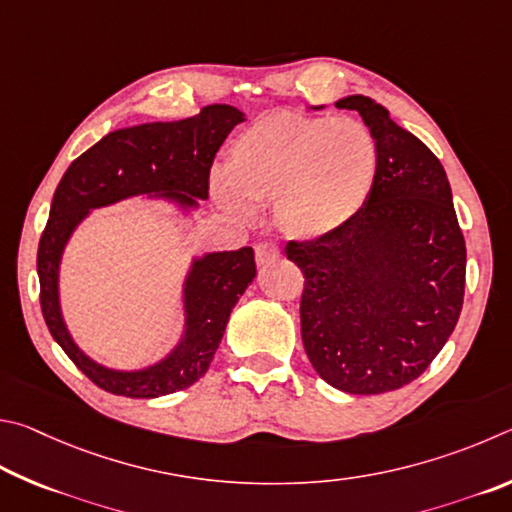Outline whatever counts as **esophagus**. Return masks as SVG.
I'll list each match as a JSON object with an SVG mask.
<instances>
[{
  "label": "esophagus",
  "instance_id": "esophagus-1",
  "mask_svg": "<svg viewBox=\"0 0 512 512\" xmlns=\"http://www.w3.org/2000/svg\"><path fill=\"white\" fill-rule=\"evenodd\" d=\"M281 251L274 242H258L256 245V263L258 265H270L274 261H279Z\"/></svg>",
  "mask_w": 512,
  "mask_h": 512
}]
</instances>
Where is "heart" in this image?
<instances>
[{"label":"heart","instance_id":"heart-1","mask_svg":"<svg viewBox=\"0 0 512 512\" xmlns=\"http://www.w3.org/2000/svg\"><path fill=\"white\" fill-rule=\"evenodd\" d=\"M378 146L355 119L274 112L233 139L227 175H213V195L247 218L272 202L279 229L294 240H324L342 231L371 195Z\"/></svg>","mask_w":512,"mask_h":512}]
</instances>
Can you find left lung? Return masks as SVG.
<instances>
[{"mask_svg":"<svg viewBox=\"0 0 512 512\" xmlns=\"http://www.w3.org/2000/svg\"><path fill=\"white\" fill-rule=\"evenodd\" d=\"M335 105L360 112L369 128L375 184L342 231L292 240L285 254L306 276L301 339L310 364L330 387L375 396L414 382L450 339L463 306L465 240L434 152L369 96Z\"/></svg>","mask_w":512,"mask_h":512,"instance_id":"obj_1","label":"left lung"}]
</instances>
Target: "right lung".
Here are the masks:
<instances>
[{"label":"right lung","instance_id":"add662e5","mask_svg":"<svg viewBox=\"0 0 512 512\" xmlns=\"http://www.w3.org/2000/svg\"><path fill=\"white\" fill-rule=\"evenodd\" d=\"M245 121L238 107L206 105L191 119L121 128L85 150L62 175L53 193L38 247L40 306L49 333L96 387L125 398H159L188 389L209 369L231 310L256 276L254 249L211 251L188 267L179 342L159 362L119 371L92 360L65 324L60 308V263L69 238L94 209L128 197L175 204L191 213L209 197V170L227 134Z\"/></svg>","mask_w":512,"mask_h":512}]
</instances>
